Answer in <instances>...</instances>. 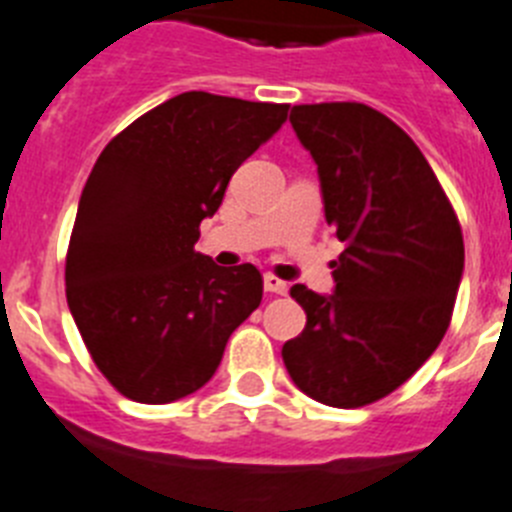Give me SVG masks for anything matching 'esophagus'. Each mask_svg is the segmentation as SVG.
I'll return each instance as SVG.
<instances>
[{"label":"esophagus","instance_id":"obj_1","mask_svg":"<svg viewBox=\"0 0 512 512\" xmlns=\"http://www.w3.org/2000/svg\"><path fill=\"white\" fill-rule=\"evenodd\" d=\"M265 291L278 293V296H286L288 283L281 281V278H275V275H265Z\"/></svg>","mask_w":512,"mask_h":512}]
</instances>
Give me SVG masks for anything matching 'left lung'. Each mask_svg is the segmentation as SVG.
Segmentation results:
<instances>
[{
    "label": "left lung",
    "instance_id": "left-lung-1",
    "mask_svg": "<svg viewBox=\"0 0 512 512\" xmlns=\"http://www.w3.org/2000/svg\"><path fill=\"white\" fill-rule=\"evenodd\" d=\"M317 162L324 219L345 242L335 293L291 288L306 327L283 345L293 384L330 407L379 402L441 345L464 273V237L415 141L363 102L293 105Z\"/></svg>",
    "mask_w": 512,
    "mask_h": 512
}]
</instances>
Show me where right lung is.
I'll return each instance as SVG.
<instances>
[{
	"label": "right lung",
	"instance_id": "1",
	"mask_svg": "<svg viewBox=\"0 0 512 512\" xmlns=\"http://www.w3.org/2000/svg\"><path fill=\"white\" fill-rule=\"evenodd\" d=\"M288 105L182 92L123 128L92 167L66 252V301L100 373L123 397L167 404L211 379L262 301L255 265L195 252L244 159Z\"/></svg>",
	"mask_w": 512,
	"mask_h": 512
}]
</instances>
